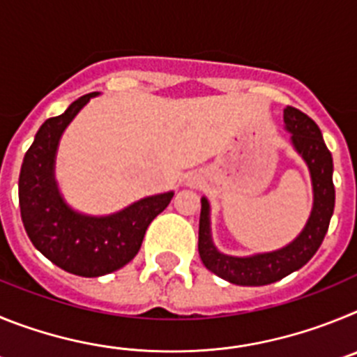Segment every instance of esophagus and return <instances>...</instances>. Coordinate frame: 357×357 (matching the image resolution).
<instances>
[{"mask_svg": "<svg viewBox=\"0 0 357 357\" xmlns=\"http://www.w3.org/2000/svg\"><path fill=\"white\" fill-rule=\"evenodd\" d=\"M200 184V178H193V181H191V185H198Z\"/></svg>", "mask_w": 357, "mask_h": 357, "instance_id": "1", "label": "esophagus"}]
</instances>
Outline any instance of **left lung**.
Listing matches in <instances>:
<instances>
[{
	"instance_id": "1",
	"label": "left lung",
	"mask_w": 357,
	"mask_h": 357,
	"mask_svg": "<svg viewBox=\"0 0 357 357\" xmlns=\"http://www.w3.org/2000/svg\"><path fill=\"white\" fill-rule=\"evenodd\" d=\"M286 130L291 134L295 150L307 164L313 182V209L304 230L289 245L275 252L255 254L250 257H234L218 252L211 238L209 202L202 198L200 229H198V252L202 263L218 277L239 286H264L284 279L301 270L307 263L329 229L334 211L333 155L327 150L317 123L295 107L284 109Z\"/></svg>"
}]
</instances>
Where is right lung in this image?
Here are the masks:
<instances>
[{"instance_id": "add662e5", "label": "right lung", "mask_w": 357, "mask_h": 357, "mask_svg": "<svg viewBox=\"0 0 357 357\" xmlns=\"http://www.w3.org/2000/svg\"><path fill=\"white\" fill-rule=\"evenodd\" d=\"M98 93L78 98L64 114L40 125L19 173V207L28 238L53 264L80 277H100L130 263L139 252L144 232L173 193L153 195L109 216L73 211L59 193L55 155L73 118Z\"/></svg>"}]
</instances>
